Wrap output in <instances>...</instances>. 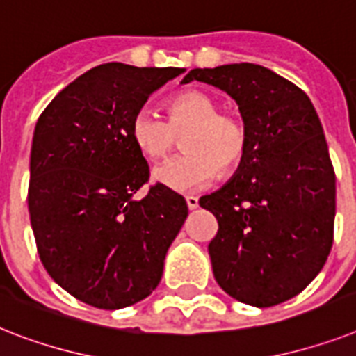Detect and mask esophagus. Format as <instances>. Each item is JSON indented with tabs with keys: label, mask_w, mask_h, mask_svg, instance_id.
Returning a JSON list of instances; mask_svg holds the SVG:
<instances>
[{
	"label": "esophagus",
	"mask_w": 356,
	"mask_h": 356,
	"mask_svg": "<svg viewBox=\"0 0 356 356\" xmlns=\"http://www.w3.org/2000/svg\"><path fill=\"white\" fill-rule=\"evenodd\" d=\"M186 204L190 210H193V208L199 207V199L195 195H186Z\"/></svg>",
	"instance_id": "obj_1"
}]
</instances>
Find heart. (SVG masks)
Masks as SVG:
<instances>
[{"mask_svg":"<svg viewBox=\"0 0 356 356\" xmlns=\"http://www.w3.org/2000/svg\"><path fill=\"white\" fill-rule=\"evenodd\" d=\"M166 120L148 109L131 120V138L144 157L159 161L175 148L183 135L179 157L153 172L155 181L177 192L208 186L213 179L236 172L248 149V128L236 113L218 111L219 104L203 91H183L166 100Z\"/></svg>","mask_w":356,"mask_h":356,"instance_id":"obj_1","label":"heart"}]
</instances>
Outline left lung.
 <instances>
[{"label": "left lung", "instance_id": "1", "mask_svg": "<svg viewBox=\"0 0 356 356\" xmlns=\"http://www.w3.org/2000/svg\"><path fill=\"white\" fill-rule=\"evenodd\" d=\"M192 80L227 91L248 128L236 175L199 199L219 225L208 243L216 282L248 305L287 302L333 247L337 179L318 115L298 86L256 63L192 69Z\"/></svg>", "mask_w": 356, "mask_h": 356}]
</instances>
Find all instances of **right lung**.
Segmentation results:
<instances>
[{
    "label": "right lung",
    "instance_id": "right-lung-1",
    "mask_svg": "<svg viewBox=\"0 0 356 356\" xmlns=\"http://www.w3.org/2000/svg\"><path fill=\"white\" fill-rule=\"evenodd\" d=\"M179 67L104 63L43 109L31 149L29 213L49 276L93 307L122 309L161 282L164 258L183 227V195L149 181L131 120Z\"/></svg>",
    "mask_w": 356,
    "mask_h": 356
}]
</instances>
